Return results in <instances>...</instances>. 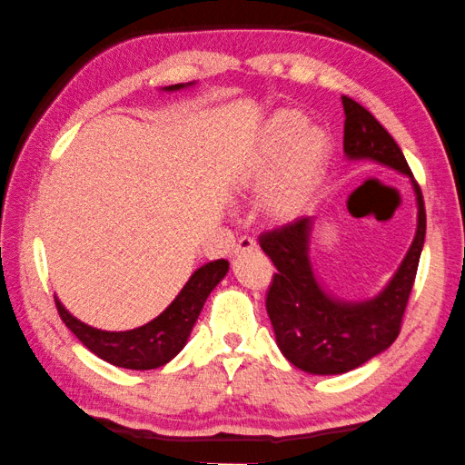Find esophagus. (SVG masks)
I'll list each match as a JSON object with an SVG mask.
<instances>
[{"label": "esophagus", "instance_id": "34e87169", "mask_svg": "<svg viewBox=\"0 0 465 465\" xmlns=\"http://www.w3.org/2000/svg\"><path fill=\"white\" fill-rule=\"evenodd\" d=\"M257 249V242L251 239V237H241L237 247H234V253L241 255V253H247V251H255Z\"/></svg>", "mask_w": 465, "mask_h": 465}]
</instances>
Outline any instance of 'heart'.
<instances>
[{"mask_svg": "<svg viewBox=\"0 0 465 465\" xmlns=\"http://www.w3.org/2000/svg\"><path fill=\"white\" fill-rule=\"evenodd\" d=\"M331 156L323 127L307 125L301 113H280L263 125L242 158L237 181L263 193V212L273 223H292L313 202Z\"/></svg>", "mask_w": 465, "mask_h": 465, "instance_id": "obj_1", "label": "heart"}]
</instances>
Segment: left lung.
<instances>
[{
  "instance_id": "left-lung-1",
  "label": "left lung",
  "mask_w": 465,
  "mask_h": 465,
  "mask_svg": "<svg viewBox=\"0 0 465 465\" xmlns=\"http://www.w3.org/2000/svg\"><path fill=\"white\" fill-rule=\"evenodd\" d=\"M341 104L346 115V156L350 161H375L408 174L416 193L418 224L412 245L390 284L377 296L361 302L333 299L317 282L309 260L313 218L302 216L262 234L263 253L278 270L265 296L278 348L294 367L311 375L348 372L393 344L412 292L426 234L422 192L400 146L362 104L350 96H341Z\"/></svg>"
}]
</instances>
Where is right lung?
<instances>
[{
    "label": "right lung",
    "mask_w": 465,
    "mask_h": 465,
    "mask_svg": "<svg viewBox=\"0 0 465 465\" xmlns=\"http://www.w3.org/2000/svg\"><path fill=\"white\" fill-rule=\"evenodd\" d=\"M189 84H173L163 90L173 93V90H181L192 86ZM228 262L216 260L197 268L187 284L181 288V292L174 296V301L166 307L161 315L152 319L150 323L135 327V330L127 331H104L96 330L82 323L75 319L64 304L59 302L55 296L57 313L72 333L78 338L90 352H94L98 359L115 364L121 369L132 371H150L158 369L173 361L183 346L187 344L189 333H192L193 325L200 317L203 302L208 299L210 292L218 286L220 280L226 276Z\"/></svg>",
    "instance_id": "obj_1"
}]
</instances>
